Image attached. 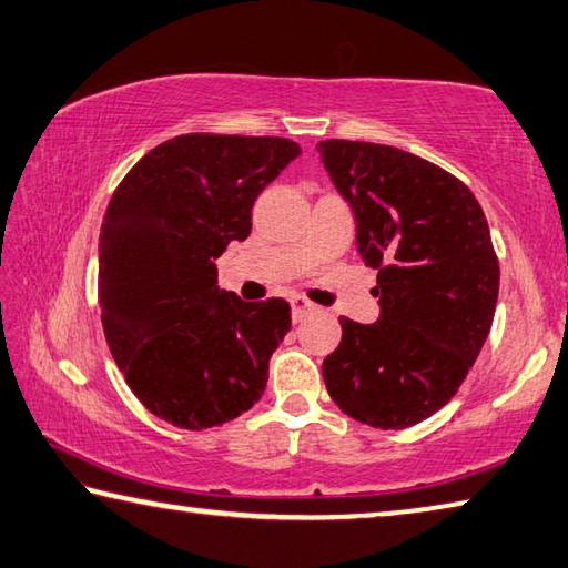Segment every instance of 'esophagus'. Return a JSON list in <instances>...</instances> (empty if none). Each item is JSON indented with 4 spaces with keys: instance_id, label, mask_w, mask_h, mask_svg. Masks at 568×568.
Masks as SVG:
<instances>
[{
    "instance_id": "esophagus-1",
    "label": "esophagus",
    "mask_w": 568,
    "mask_h": 568,
    "mask_svg": "<svg viewBox=\"0 0 568 568\" xmlns=\"http://www.w3.org/2000/svg\"><path fill=\"white\" fill-rule=\"evenodd\" d=\"M291 307H293V320H295V323H301L303 317H307V315L315 311V305L311 301H305V297H301V295L293 297Z\"/></svg>"
}]
</instances>
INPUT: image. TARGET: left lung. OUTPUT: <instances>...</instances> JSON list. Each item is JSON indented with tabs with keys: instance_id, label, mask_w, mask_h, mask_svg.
<instances>
[{
	"instance_id": "left-lung-1",
	"label": "left lung",
	"mask_w": 568,
	"mask_h": 568,
	"mask_svg": "<svg viewBox=\"0 0 568 568\" xmlns=\"http://www.w3.org/2000/svg\"><path fill=\"white\" fill-rule=\"evenodd\" d=\"M317 151L355 213L379 297L377 323L339 317L325 387L347 417L405 429L457 395L489 335L499 295L489 225L467 185L415 153L345 139Z\"/></svg>"
}]
</instances>
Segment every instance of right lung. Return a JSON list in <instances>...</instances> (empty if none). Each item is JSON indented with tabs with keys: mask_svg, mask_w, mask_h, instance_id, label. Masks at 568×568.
Wrapping results in <instances>:
<instances>
[{
	"mask_svg": "<svg viewBox=\"0 0 568 568\" xmlns=\"http://www.w3.org/2000/svg\"><path fill=\"white\" fill-rule=\"evenodd\" d=\"M297 156L291 139L183 133L151 149L111 195L101 325L133 395L173 427H219L263 395L291 305L221 291L215 257L248 239L257 193Z\"/></svg>",
	"mask_w": 568,
	"mask_h": 568,
	"instance_id": "add662e5",
	"label": "right lung"
}]
</instances>
